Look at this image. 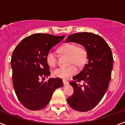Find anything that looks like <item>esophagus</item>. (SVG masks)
<instances>
[{"instance_id":"obj_1","label":"esophagus","mask_w":125,"mask_h":125,"mask_svg":"<svg viewBox=\"0 0 125 125\" xmlns=\"http://www.w3.org/2000/svg\"><path fill=\"white\" fill-rule=\"evenodd\" d=\"M62 81H63V83H64V84H68L69 83V82H68V81L64 80V79H63V80H62Z\"/></svg>"}]
</instances>
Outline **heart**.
Returning a JSON list of instances; mask_svg holds the SVG:
<instances>
[{"instance_id":"b5f03b06","label":"heart","mask_w":125,"mask_h":125,"mask_svg":"<svg viewBox=\"0 0 125 125\" xmlns=\"http://www.w3.org/2000/svg\"><path fill=\"white\" fill-rule=\"evenodd\" d=\"M58 51L61 54L69 56V64L73 65L67 68H59L53 71V75L56 78L68 79L78 73V66H82L85 64L87 59L86 51L81 46H78L74 43H67L60 46ZM47 64L51 67H55L57 64V56L54 51H50L46 57Z\"/></svg>"}]
</instances>
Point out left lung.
Instances as JSON below:
<instances>
[{
    "label": "left lung",
    "instance_id": "8db88e82",
    "mask_svg": "<svg viewBox=\"0 0 125 125\" xmlns=\"http://www.w3.org/2000/svg\"><path fill=\"white\" fill-rule=\"evenodd\" d=\"M69 42L83 45L87 52L88 62L69 82L74 93L67 99L71 108L85 112L94 108L108 89L113 64L112 52L106 42L93 33L71 34L66 40V42ZM81 81L83 85L79 84Z\"/></svg>",
    "mask_w": 125,
    "mask_h": 125
}]
</instances>
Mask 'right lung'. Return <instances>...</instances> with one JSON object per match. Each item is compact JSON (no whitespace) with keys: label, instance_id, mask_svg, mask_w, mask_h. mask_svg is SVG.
<instances>
[{"label":"right lung","instance_id":"add662e5","mask_svg":"<svg viewBox=\"0 0 125 125\" xmlns=\"http://www.w3.org/2000/svg\"><path fill=\"white\" fill-rule=\"evenodd\" d=\"M64 36L35 34L25 37L16 46L11 57L13 86L21 104L30 110H41L47 105L56 89L63 86L61 78H49L46 55Z\"/></svg>","mask_w":125,"mask_h":125}]
</instances>
